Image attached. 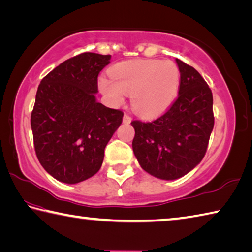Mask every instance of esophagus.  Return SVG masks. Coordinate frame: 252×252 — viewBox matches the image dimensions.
<instances>
[{
	"mask_svg": "<svg viewBox=\"0 0 252 252\" xmlns=\"http://www.w3.org/2000/svg\"><path fill=\"white\" fill-rule=\"evenodd\" d=\"M123 122H124L125 124H129L131 122V117L129 115H127V114H125L124 117H123Z\"/></svg>",
	"mask_w": 252,
	"mask_h": 252,
	"instance_id": "1",
	"label": "esophagus"
}]
</instances>
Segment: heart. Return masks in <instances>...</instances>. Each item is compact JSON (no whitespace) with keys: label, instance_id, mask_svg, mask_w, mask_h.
<instances>
[{"label":"heart","instance_id":"heart-1","mask_svg":"<svg viewBox=\"0 0 252 252\" xmlns=\"http://www.w3.org/2000/svg\"><path fill=\"white\" fill-rule=\"evenodd\" d=\"M111 78L98 81L103 94L114 103L131 95V105L142 116H155L173 103L180 87V70L173 61L137 59L114 65Z\"/></svg>","mask_w":252,"mask_h":252}]
</instances>
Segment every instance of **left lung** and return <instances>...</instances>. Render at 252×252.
<instances>
[{
  "label": "left lung",
  "mask_w": 252,
  "mask_h": 252,
  "mask_svg": "<svg viewBox=\"0 0 252 252\" xmlns=\"http://www.w3.org/2000/svg\"><path fill=\"white\" fill-rule=\"evenodd\" d=\"M177 60L179 94L168 111L153 122L132 121V150L146 172L162 180L183 177L206 154L213 127V94L202 75Z\"/></svg>",
  "instance_id": "obj_1"
}]
</instances>
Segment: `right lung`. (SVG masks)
I'll use <instances>...</instances> for the list:
<instances>
[{"mask_svg":"<svg viewBox=\"0 0 252 252\" xmlns=\"http://www.w3.org/2000/svg\"><path fill=\"white\" fill-rule=\"evenodd\" d=\"M111 55L83 52L41 80L31 116L38 160L60 182L84 181L99 170L104 149L123 121L96 101L97 77Z\"/></svg>","mask_w":252,"mask_h":252,"instance_id":"obj_1","label":"right lung"}]
</instances>
